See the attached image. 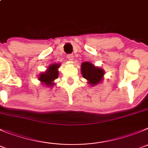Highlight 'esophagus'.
Instances as JSON below:
<instances>
[{"label":"esophagus","mask_w":148,"mask_h":148,"mask_svg":"<svg viewBox=\"0 0 148 148\" xmlns=\"http://www.w3.org/2000/svg\"><path fill=\"white\" fill-rule=\"evenodd\" d=\"M67 59H68L70 61H73V57H74V56H73V54H68V55L67 56Z\"/></svg>","instance_id":"esophagus-1"}]
</instances>
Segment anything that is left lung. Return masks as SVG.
<instances>
[{
    "label": "left lung",
    "instance_id": "left-lung-1",
    "mask_svg": "<svg viewBox=\"0 0 148 148\" xmlns=\"http://www.w3.org/2000/svg\"><path fill=\"white\" fill-rule=\"evenodd\" d=\"M81 68L83 77L88 80V84L91 86L97 85L103 79L104 70L102 68L95 67L88 62H83Z\"/></svg>",
    "mask_w": 148,
    "mask_h": 148
}]
</instances>
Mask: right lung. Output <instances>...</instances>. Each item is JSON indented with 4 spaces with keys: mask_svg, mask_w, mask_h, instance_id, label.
Listing matches in <instances>:
<instances>
[{
    "mask_svg": "<svg viewBox=\"0 0 148 148\" xmlns=\"http://www.w3.org/2000/svg\"><path fill=\"white\" fill-rule=\"evenodd\" d=\"M60 66V64H57V63L51 64L46 72L40 74L38 78L39 81L47 85V86H52L54 84L53 81L58 78V68Z\"/></svg>",
    "mask_w": 148,
    "mask_h": 148,
    "instance_id": "1",
    "label": "right lung"
}]
</instances>
